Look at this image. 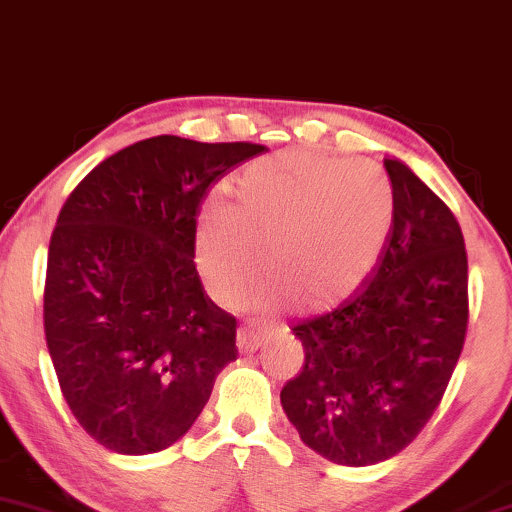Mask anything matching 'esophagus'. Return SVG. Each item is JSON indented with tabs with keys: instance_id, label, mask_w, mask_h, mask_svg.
<instances>
[{
	"instance_id": "obj_1",
	"label": "esophagus",
	"mask_w": 512,
	"mask_h": 512,
	"mask_svg": "<svg viewBox=\"0 0 512 512\" xmlns=\"http://www.w3.org/2000/svg\"><path fill=\"white\" fill-rule=\"evenodd\" d=\"M263 340H266V330L254 326V323H244L242 328H239V350L242 352H254L258 347L263 345Z\"/></svg>"
}]
</instances>
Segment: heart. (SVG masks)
<instances>
[{
  "mask_svg": "<svg viewBox=\"0 0 512 512\" xmlns=\"http://www.w3.org/2000/svg\"><path fill=\"white\" fill-rule=\"evenodd\" d=\"M395 215L388 174L374 162L287 150L237 177L234 203L213 201L198 227V261L213 290L237 299L261 254L273 280L258 292L278 306L340 302L374 268Z\"/></svg>",
  "mask_w": 512,
  "mask_h": 512,
  "instance_id": "1",
  "label": "heart"
}]
</instances>
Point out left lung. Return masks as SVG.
<instances>
[{
    "instance_id": "8db88e82",
    "label": "left lung",
    "mask_w": 512,
    "mask_h": 512,
    "mask_svg": "<svg viewBox=\"0 0 512 512\" xmlns=\"http://www.w3.org/2000/svg\"><path fill=\"white\" fill-rule=\"evenodd\" d=\"M383 165L395 194L386 244L338 309L292 328L304 369L280 393L306 446L345 467L393 458L422 434L470 321L460 222L405 162Z\"/></svg>"
}]
</instances>
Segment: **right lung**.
Returning <instances> with one entry per match:
<instances>
[{
  "instance_id": "1",
  "label": "right lung",
  "mask_w": 512,
  "mask_h": 512,
  "mask_svg": "<svg viewBox=\"0 0 512 512\" xmlns=\"http://www.w3.org/2000/svg\"><path fill=\"white\" fill-rule=\"evenodd\" d=\"M258 143L153 136L102 160L59 210L45 275V338L90 438L122 455L179 441L237 359V318L198 275L210 186Z\"/></svg>"
}]
</instances>
